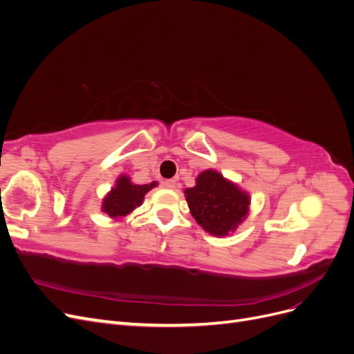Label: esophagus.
Returning <instances> with one entry per match:
<instances>
[{
	"label": "esophagus",
	"mask_w": 354,
	"mask_h": 354,
	"mask_svg": "<svg viewBox=\"0 0 354 354\" xmlns=\"http://www.w3.org/2000/svg\"><path fill=\"white\" fill-rule=\"evenodd\" d=\"M162 185H164V187H167V189H176V187H177V181L171 178V180H165Z\"/></svg>",
	"instance_id": "34e87169"
}]
</instances>
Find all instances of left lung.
<instances>
[{"label":"left lung","instance_id":"1","mask_svg":"<svg viewBox=\"0 0 354 354\" xmlns=\"http://www.w3.org/2000/svg\"><path fill=\"white\" fill-rule=\"evenodd\" d=\"M192 216L216 236H226L248 214L250 196L217 171L207 169L196 178V186L185 190Z\"/></svg>","mask_w":354,"mask_h":354}]
</instances>
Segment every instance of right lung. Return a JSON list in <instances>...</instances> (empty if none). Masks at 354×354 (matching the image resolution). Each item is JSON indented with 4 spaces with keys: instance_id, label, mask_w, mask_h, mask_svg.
<instances>
[{
    "instance_id": "obj_1",
    "label": "right lung",
    "mask_w": 354,
    "mask_h": 354,
    "mask_svg": "<svg viewBox=\"0 0 354 354\" xmlns=\"http://www.w3.org/2000/svg\"><path fill=\"white\" fill-rule=\"evenodd\" d=\"M156 186V181L151 185H133L130 178L122 176L118 178L116 186L103 201V211L109 217H124L136 207L142 205L143 198L149 190Z\"/></svg>"
}]
</instances>
